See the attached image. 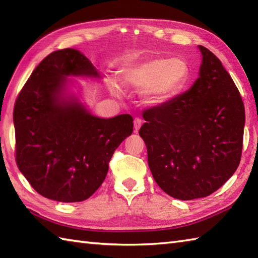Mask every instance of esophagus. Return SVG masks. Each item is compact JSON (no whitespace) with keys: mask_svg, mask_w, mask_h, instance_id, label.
Masks as SVG:
<instances>
[{"mask_svg":"<svg viewBox=\"0 0 258 258\" xmlns=\"http://www.w3.org/2000/svg\"><path fill=\"white\" fill-rule=\"evenodd\" d=\"M142 126V119L140 117H135L134 118V131L136 133L139 132V130L141 128Z\"/></svg>","mask_w":258,"mask_h":258,"instance_id":"1","label":"esophagus"}]
</instances>
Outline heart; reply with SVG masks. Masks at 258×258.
I'll return each mask as SVG.
<instances>
[{"mask_svg":"<svg viewBox=\"0 0 258 258\" xmlns=\"http://www.w3.org/2000/svg\"><path fill=\"white\" fill-rule=\"evenodd\" d=\"M120 79L125 85L141 90L145 104L157 106L184 92L190 81V68L183 57H154L125 68ZM109 90L114 95L120 94L114 82L109 83Z\"/></svg>","mask_w":258,"mask_h":258,"instance_id":"heart-1","label":"heart"}]
</instances>
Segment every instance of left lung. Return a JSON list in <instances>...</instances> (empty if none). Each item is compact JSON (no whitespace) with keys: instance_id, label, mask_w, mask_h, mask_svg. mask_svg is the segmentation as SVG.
I'll list each match as a JSON object with an SVG mask.
<instances>
[{"instance_id":"8db88e82","label":"left lung","mask_w":258,"mask_h":258,"mask_svg":"<svg viewBox=\"0 0 258 258\" xmlns=\"http://www.w3.org/2000/svg\"><path fill=\"white\" fill-rule=\"evenodd\" d=\"M199 78L173 100L146 109L140 136L157 185L182 201L206 197L236 171L242 155L245 109L231 75L199 45Z\"/></svg>"}]
</instances>
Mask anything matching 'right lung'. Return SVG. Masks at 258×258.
Masks as SVG:
<instances>
[{
	"label": "right lung",
	"mask_w": 258,
	"mask_h": 258,
	"mask_svg": "<svg viewBox=\"0 0 258 258\" xmlns=\"http://www.w3.org/2000/svg\"><path fill=\"white\" fill-rule=\"evenodd\" d=\"M70 78L101 75L78 50L53 52L33 71L13 112L19 169L38 194L63 203L95 193L114 151L133 132L130 114L93 115Z\"/></svg>",
	"instance_id": "1"
}]
</instances>
